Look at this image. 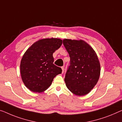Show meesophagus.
Returning <instances> with one entry per match:
<instances>
[{"instance_id": "esophagus-1", "label": "esophagus", "mask_w": 122, "mask_h": 122, "mask_svg": "<svg viewBox=\"0 0 122 122\" xmlns=\"http://www.w3.org/2000/svg\"><path fill=\"white\" fill-rule=\"evenodd\" d=\"M61 68H62V73H63V72H64V70H65L64 67H63V66L61 67Z\"/></svg>"}]
</instances>
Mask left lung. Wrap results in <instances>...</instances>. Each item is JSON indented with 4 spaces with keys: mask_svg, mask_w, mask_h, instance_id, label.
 I'll list each match as a JSON object with an SVG mask.
<instances>
[{
    "mask_svg": "<svg viewBox=\"0 0 122 122\" xmlns=\"http://www.w3.org/2000/svg\"><path fill=\"white\" fill-rule=\"evenodd\" d=\"M63 44L70 57L65 75L67 88L78 96L86 95L99 81L100 64L95 51L82 40L65 39Z\"/></svg>",
    "mask_w": 122,
    "mask_h": 122,
    "instance_id": "obj_1",
    "label": "left lung"
}]
</instances>
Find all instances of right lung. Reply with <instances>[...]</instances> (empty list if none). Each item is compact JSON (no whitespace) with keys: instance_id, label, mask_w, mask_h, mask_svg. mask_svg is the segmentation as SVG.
Masks as SVG:
<instances>
[{"instance_id":"1","label":"right lung","mask_w":122,"mask_h":122,"mask_svg":"<svg viewBox=\"0 0 122 122\" xmlns=\"http://www.w3.org/2000/svg\"><path fill=\"white\" fill-rule=\"evenodd\" d=\"M62 41L57 38H45L32 44L21 61V78L30 91L41 92L46 90L62 69L54 64L52 54L60 48Z\"/></svg>"}]
</instances>
